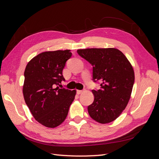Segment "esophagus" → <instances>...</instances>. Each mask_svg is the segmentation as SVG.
I'll return each mask as SVG.
<instances>
[{
	"label": "esophagus",
	"mask_w": 159,
	"mask_h": 159,
	"mask_svg": "<svg viewBox=\"0 0 159 159\" xmlns=\"http://www.w3.org/2000/svg\"><path fill=\"white\" fill-rule=\"evenodd\" d=\"M84 91V90H77V93H78V95L82 93Z\"/></svg>",
	"instance_id": "1"
}]
</instances>
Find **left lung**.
I'll list each match as a JSON object with an SVG mask.
<instances>
[{
  "instance_id": "8db88e82",
  "label": "left lung",
  "mask_w": 159,
  "mask_h": 159,
  "mask_svg": "<svg viewBox=\"0 0 159 159\" xmlns=\"http://www.w3.org/2000/svg\"><path fill=\"white\" fill-rule=\"evenodd\" d=\"M93 66V80L101 88L92 90L94 101L88 107L90 117L105 124L113 121L125 109L134 81L133 66L119 50L87 48L77 50Z\"/></svg>"
}]
</instances>
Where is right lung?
Returning a JSON list of instances; mask_svg holds the SVG:
<instances>
[{
  "label": "right lung",
  "mask_w": 159,
  "mask_h": 159,
  "mask_svg": "<svg viewBox=\"0 0 159 159\" xmlns=\"http://www.w3.org/2000/svg\"><path fill=\"white\" fill-rule=\"evenodd\" d=\"M71 56L70 50L40 53L28 62L22 92L27 106L36 121L54 128L64 121L76 90L59 88L65 79L62 71Z\"/></svg>",
  "instance_id": "obj_1"
}]
</instances>
